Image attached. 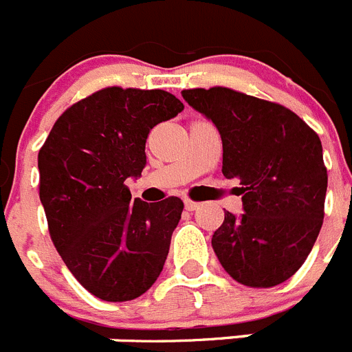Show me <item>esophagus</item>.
Here are the masks:
<instances>
[{
	"instance_id": "obj_1",
	"label": "esophagus",
	"mask_w": 352,
	"mask_h": 352,
	"mask_svg": "<svg viewBox=\"0 0 352 352\" xmlns=\"http://www.w3.org/2000/svg\"><path fill=\"white\" fill-rule=\"evenodd\" d=\"M199 208V203H195V201H190V199H186L185 201V210L188 211H195Z\"/></svg>"
}]
</instances>
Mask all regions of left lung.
<instances>
[{"label": "left lung", "mask_w": 352, "mask_h": 352, "mask_svg": "<svg viewBox=\"0 0 352 352\" xmlns=\"http://www.w3.org/2000/svg\"><path fill=\"white\" fill-rule=\"evenodd\" d=\"M222 138V173L239 179L243 214L226 211L211 238L229 275L273 287L309 257L324 219L328 173L321 139L298 114L231 88L183 89Z\"/></svg>", "instance_id": "8db88e82"}]
</instances>
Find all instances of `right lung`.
Wrapping results in <instances>:
<instances>
[{"label": "right lung", "mask_w": 352, "mask_h": 352, "mask_svg": "<svg viewBox=\"0 0 352 352\" xmlns=\"http://www.w3.org/2000/svg\"><path fill=\"white\" fill-rule=\"evenodd\" d=\"M185 105L164 89L111 86L65 111L38 151L40 201L49 234L72 275L93 296L130 301L160 275L183 201H132L146 139Z\"/></svg>", "instance_id": "1"}]
</instances>
